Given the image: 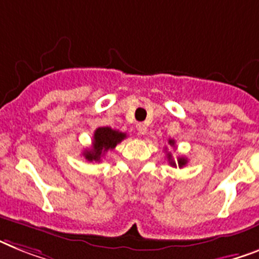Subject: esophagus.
Listing matches in <instances>:
<instances>
[{"instance_id": "esophagus-1", "label": "esophagus", "mask_w": 259, "mask_h": 259, "mask_svg": "<svg viewBox=\"0 0 259 259\" xmlns=\"http://www.w3.org/2000/svg\"><path fill=\"white\" fill-rule=\"evenodd\" d=\"M136 130H138V132L140 135L147 134V125H145L144 123H138V125H136Z\"/></svg>"}]
</instances>
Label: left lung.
Returning a JSON list of instances; mask_svg holds the SVG:
<instances>
[{
    "instance_id": "obj_1",
    "label": "left lung",
    "mask_w": 259,
    "mask_h": 259,
    "mask_svg": "<svg viewBox=\"0 0 259 259\" xmlns=\"http://www.w3.org/2000/svg\"><path fill=\"white\" fill-rule=\"evenodd\" d=\"M168 143H169L170 145H175V140H172V139H170ZM166 159H168V161H169L170 165L179 166V168H183V166L187 165V163H188V159H185V157H177V160L175 161V160L172 159V155H170V153H168V155H166Z\"/></svg>"
}]
</instances>
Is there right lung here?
<instances>
[{"instance_id": "1", "label": "right lung", "mask_w": 259, "mask_h": 259, "mask_svg": "<svg viewBox=\"0 0 259 259\" xmlns=\"http://www.w3.org/2000/svg\"><path fill=\"white\" fill-rule=\"evenodd\" d=\"M125 138L127 135L115 131L110 127L96 128V131L94 132L93 145L90 149H84L83 156L89 161H100V159L108 149H114Z\"/></svg>"}]
</instances>
